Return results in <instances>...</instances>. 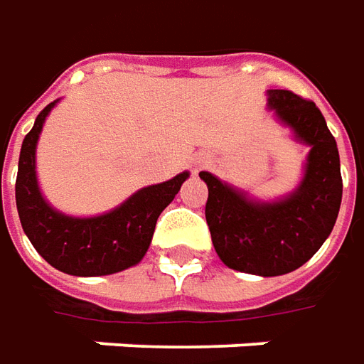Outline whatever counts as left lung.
<instances>
[{
  "mask_svg": "<svg viewBox=\"0 0 364 364\" xmlns=\"http://www.w3.org/2000/svg\"><path fill=\"white\" fill-rule=\"evenodd\" d=\"M269 107L310 145L300 186L277 202H259L200 172L208 184L205 221L215 252L229 269L280 277L300 269L323 245L343 196L339 151L318 105L288 90H269Z\"/></svg>",
  "mask_w": 364,
  "mask_h": 364,
  "instance_id": "left-lung-1",
  "label": "left lung"
}]
</instances>
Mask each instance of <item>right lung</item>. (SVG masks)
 <instances>
[{"label":"right lung","instance_id":"1","mask_svg":"<svg viewBox=\"0 0 364 364\" xmlns=\"http://www.w3.org/2000/svg\"><path fill=\"white\" fill-rule=\"evenodd\" d=\"M56 102L38 113L33 129L23 139L15 182L23 231L50 267L72 277H105L135 267L151 245L156 219L190 174L182 172L168 182L141 188L104 215H64L43 198L35 170L38 135Z\"/></svg>","mask_w":364,"mask_h":364}]
</instances>
